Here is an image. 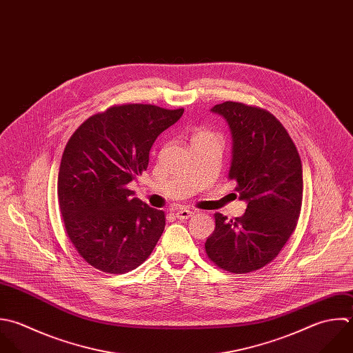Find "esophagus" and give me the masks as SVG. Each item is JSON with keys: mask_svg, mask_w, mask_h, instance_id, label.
<instances>
[{"mask_svg": "<svg viewBox=\"0 0 353 353\" xmlns=\"http://www.w3.org/2000/svg\"><path fill=\"white\" fill-rule=\"evenodd\" d=\"M192 216H194V212L187 210V209H180V210L176 212V217H177L179 220H187V219H190V217H192Z\"/></svg>", "mask_w": 353, "mask_h": 353, "instance_id": "obj_1", "label": "esophagus"}]
</instances>
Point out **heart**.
<instances>
[{
    "mask_svg": "<svg viewBox=\"0 0 353 353\" xmlns=\"http://www.w3.org/2000/svg\"><path fill=\"white\" fill-rule=\"evenodd\" d=\"M206 136H212L208 130H198L196 133H195V136H194V140H196V139H201V137H206Z\"/></svg>",
    "mask_w": 353,
    "mask_h": 353,
    "instance_id": "1",
    "label": "heart"
}]
</instances>
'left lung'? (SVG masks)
Here are the masks:
<instances>
[{"mask_svg":"<svg viewBox=\"0 0 353 353\" xmlns=\"http://www.w3.org/2000/svg\"><path fill=\"white\" fill-rule=\"evenodd\" d=\"M212 111L230 125L228 177L248 208L231 220L216 213L205 249L219 268L248 274L270 264L294 232L303 203V165L288 130L270 111L236 101L216 104Z\"/></svg>","mask_w":353,"mask_h":353,"instance_id":"1","label":"left lung"}]
</instances>
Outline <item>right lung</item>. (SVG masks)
<instances>
[{
    "mask_svg": "<svg viewBox=\"0 0 353 353\" xmlns=\"http://www.w3.org/2000/svg\"><path fill=\"white\" fill-rule=\"evenodd\" d=\"M184 108L112 105L88 118L70 137L59 169L57 198L78 254L107 274L143 264L165 230V212L150 208L128 184L148 166L157 137Z\"/></svg>",
    "mask_w": 353,
    "mask_h": 353,
    "instance_id": "1",
    "label": "right lung"
}]
</instances>
